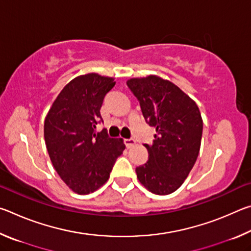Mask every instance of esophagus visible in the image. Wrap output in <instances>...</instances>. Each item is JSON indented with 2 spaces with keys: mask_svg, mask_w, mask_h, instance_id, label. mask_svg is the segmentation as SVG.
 <instances>
[{
  "mask_svg": "<svg viewBox=\"0 0 251 251\" xmlns=\"http://www.w3.org/2000/svg\"><path fill=\"white\" fill-rule=\"evenodd\" d=\"M136 144L134 138H129V139H125V145L127 148H131Z\"/></svg>",
  "mask_w": 251,
  "mask_h": 251,
  "instance_id": "obj_1",
  "label": "esophagus"
}]
</instances>
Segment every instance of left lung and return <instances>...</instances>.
I'll use <instances>...</instances> for the list:
<instances>
[{
	"label": "left lung",
	"mask_w": 251,
	"mask_h": 251,
	"mask_svg": "<svg viewBox=\"0 0 251 251\" xmlns=\"http://www.w3.org/2000/svg\"><path fill=\"white\" fill-rule=\"evenodd\" d=\"M127 85L157 133L152 145H145L146 164L136 168L138 180L152 194H172L196 163L202 135L201 112L177 85L157 75L129 78Z\"/></svg>",
	"instance_id": "8db88e82"
}]
</instances>
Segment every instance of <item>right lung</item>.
<instances>
[{
  "label": "right lung",
  "mask_w": 251,
  "mask_h": 251,
  "mask_svg": "<svg viewBox=\"0 0 251 251\" xmlns=\"http://www.w3.org/2000/svg\"><path fill=\"white\" fill-rule=\"evenodd\" d=\"M115 83L114 77L97 73L79 75L65 85L45 117L50 161L61 179L78 195L103 186L125 150L123 138L95 131L104 97Z\"/></svg>",
  "instance_id": "obj_1"
}]
</instances>
